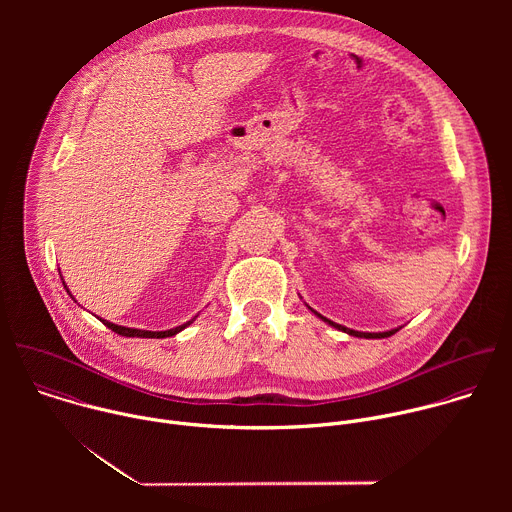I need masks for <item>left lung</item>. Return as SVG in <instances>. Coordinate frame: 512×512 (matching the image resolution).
<instances>
[{
    "instance_id": "8db88e82",
    "label": "left lung",
    "mask_w": 512,
    "mask_h": 512,
    "mask_svg": "<svg viewBox=\"0 0 512 512\" xmlns=\"http://www.w3.org/2000/svg\"><path fill=\"white\" fill-rule=\"evenodd\" d=\"M312 310V308H310ZM314 312V310H312ZM320 316V314H318ZM324 322H328L330 326H334V328H338V330H342V332H346V334H350V336H358V338H387V336H391V334H395L399 328H395V330H389V332H356V330H350V328H344V326H340V324H334L332 320H326L324 316H320Z\"/></svg>"
}]
</instances>
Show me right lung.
<instances>
[{
    "mask_svg": "<svg viewBox=\"0 0 512 512\" xmlns=\"http://www.w3.org/2000/svg\"><path fill=\"white\" fill-rule=\"evenodd\" d=\"M196 318V316H194ZM194 318L182 326H176V328H170V330H162V332H152V330H137V328H125V326H117L113 322H107V320H101L107 328H111L113 332L121 334V336H127V338H168V336H174L178 332H182L186 326H190L194 322Z\"/></svg>",
    "mask_w": 512,
    "mask_h": 512,
    "instance_id": "1",
    "label": "right lung"
}]
</instances>
